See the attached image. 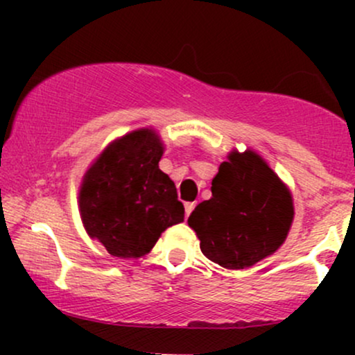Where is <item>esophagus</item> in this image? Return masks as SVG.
Instances as JSON below:
<instances>
[{
	"label": "esophagus",
	"mask_w": 355,
	"mask_h": 355,
	"mask_svg": "<svg viewBox=\"0 0 355 355\" xmlns=\"http://www.w3.org/2000/svg\"><path fill=\"white\" fill-rule=\"evenodd\" d=\"M195 205H197V203H195V202H187L185 203V215H187V217H189L191 211H193Z\"/></svg>",
	"instance_id": "34e87169"
}]
</instances>
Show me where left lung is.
I'll list each match as a JSON object with an SVG mask.
<instances>
[{
	"instance_id": "8db88e82",
	"label": "left lung",
	"mask_w": 355,
	"mask_h": 355,
	"mask_svg": "<svg viewBox=\"0 0 355 355\" xmlns=\"http://www.w3.org/2000/svg\"><path fill=\"white\" fill-rule=\"evenodd\" d=\"M288 187L254 150H232L211 180V198L195 207L189 227L207 259L240 270L275 254L294 222Z\"/></svg>"
}]
</instances>
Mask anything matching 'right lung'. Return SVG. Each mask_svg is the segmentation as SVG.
Masks as SVG:
<instances>
[{
	"mask_svg": "<svg viewBox=\"0 0 355 355\" xmlns=\"http://www.w3.org/2000/svg\"><path fill=\"white\" fill-rule=\"evenodd\" d=\"M165 145L153 128L116 138L83 175L78 209L85 230L120 259H140L185 209L175 183L158 168Z\"/></svg>",
	"mask_w": 355,
	"mask_h": 355,
	"instance_id": "right-lung-1",
	"label": "right lung"
}]
</instances>
